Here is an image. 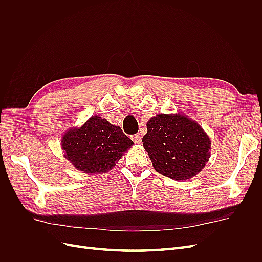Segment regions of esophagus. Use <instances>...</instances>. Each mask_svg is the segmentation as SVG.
Instances as JSON below:
<instances>
[{"instance_id": "1", "label": "esophagus", "mask_w": 262, "mask_h": 262, "mask_svg": "<svg viewBox=\"0 0 262 262\" xmlns=\"http://www.w3.org/2000/svg\"><path fill=\"white\" fill-rule=\"evenodd\" d=\"M132 140L136 142V143H140L141 142V140H142V136L140 133H137V134H134V136L132 137Z\"/></svg>"}]
</instances>
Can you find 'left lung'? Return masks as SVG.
Listing matches in <instances>:
<instances>
[{
	"mask_svg": "<svg viewBox=\"0 0 262 262\" xmlns=\"http://www.w3.org/2000/svg\"><path fill=\"white\" fill-rule=\"evenodd\" d=\"M142 139L153 167L175 180L195 176L210 158L211 141L201 126L181 114H158Z\"/></svg>",
	"mask_w": 262,
	"mask_h": 262,
	"instance_id": "1",
	"label": "left lung"
}]
</instances>
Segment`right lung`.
Instances as JSON below:
<instances>
[{"label": "right lung", "mask_w": 262, "mask_h": 262, "mask_svg": "<svg viewBox=\"0 0 262 262\" xmlns=\"http://www.w3.org/2000/svg\"><path fill=\"white\" fill-rule=\"evenodd\" d=\"M61 145L66 158L77 170L100 173L112 169L133 142L120 126L93 116L81 128L67 131Z\"/></svg>", "instance_id": "right-lung-1"}]
</instances>
